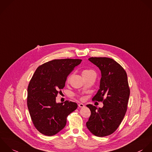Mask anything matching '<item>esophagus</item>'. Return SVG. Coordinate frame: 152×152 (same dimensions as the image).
Masks as SVG:
<instances>
[{"instance_id": "obj_1", "label": "esophagus", "mask_w": 152, "mask_h": 152, "mask_svg": "<svg viewBox=\"0 0 152 152\" xmlns=\"http://www.w3.org/2000/svg\"><path fill=\"white\" fill-rule=\"evenodd\" d=\"M78 106H79V108H83V107H84V105L83 104H82V103H80V104H78Z\"/></svg>"}]
</instances>
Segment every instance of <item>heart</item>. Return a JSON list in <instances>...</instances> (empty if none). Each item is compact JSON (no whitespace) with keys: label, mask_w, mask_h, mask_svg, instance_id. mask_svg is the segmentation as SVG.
I'll use <instances>...</instances> for the list:
<instances>
[{"label":"heart","mask_w":152,"mask_h":152,"mask_svg":"<svg viewBox=\"0 0 152 152\" xmlns=\"http://www.w3.org/2000/svg\"><path fill=\"white\" fill-rule=\"evenodd\" d=\"M95 73L94 71L92 70H91V69H85V70H83L82 71V76H83V77L85 78V77H88V76H89L90 75H91L92 73ZM70 77H71V76H68L67 79V81H69V80L70 79Z\"/></svg>","instance_id":"heart-1"}]
</instances>
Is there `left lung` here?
Masks as SVG:
<instances>
[{
  "mask_svg": "<svg viewBox=\"0 0 152 152\" xmlns=\"http://www.w3.org/2000/svg\"><path fill=\"white\" fill-rule=\"evenodd\" d=\"M89 60L101 72L100 88L92 101L102 102V108L87 105L91 115L86 123L88 130L97 137L113 134L123 121L130 94L127 73L112 58L91 57Z\"/></svg>",
  "mask_w": 152,
  "mask_h": 152,
  "instance_id": "1",
  "label": "left lung"
}]
</instances>
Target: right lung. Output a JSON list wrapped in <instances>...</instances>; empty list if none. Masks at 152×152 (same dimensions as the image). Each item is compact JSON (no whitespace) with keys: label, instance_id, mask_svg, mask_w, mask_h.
Segmentation results:
<instances>
[{"label":"right lung","instance_id":"1","mask_svg":"<svg viewBox=\"0 0 152 152\" xmlns=\"http://www.w3.org/2000/svg\"><path fill=\"white\" fill-rule=\"evenodd\" d=\"M81 59H55L39 66L28 86L27 106L37 130L51 136L66 126L67 116L77 108L76 103L66 101L56 103V98L65 86L67 76Z\"/></svg>","mask_w":152,"mask_h":152}]
</instances>
